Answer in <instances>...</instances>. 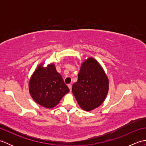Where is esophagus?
I'll return each instance as SVG.
<instances>
[{
	"mask_svg": "<svg viewBox=\"0 0 146 146\" xmlns=\"http://www.w3.org/2000/svg\"><path fill=\"white\" fill-rule=\"evenodd\" d=\"M68 88H70V92H71V88H72V85H71V84H68Z\"/></svg>",
	"mask_w": 146,
	"mask_h": 146,
	"instance_id": "obj_1",
	"label": "esophagus"
}]
</instances>
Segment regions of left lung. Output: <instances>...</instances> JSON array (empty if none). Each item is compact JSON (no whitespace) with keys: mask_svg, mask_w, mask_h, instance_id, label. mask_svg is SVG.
Listing matches in <instances>:
<instances>
[{"mask_svg":"<svg viewBox=\"0 0 146 146\" xmlns=\"http://www.w3.org/2000/svg\"><path fill=\"white\" fill-rule=\"evenodd\" d=\"M108 85V79L101 65L94 58H88L82 64L72 92L80 107L85 111H91L105 100Z\"/></svg>","mask_w":146,"mask_h":146,"instance_id":"left-lung-1","label":"left lung"}]
</instances>
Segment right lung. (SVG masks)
Segmentation results:
<instances>
[{
    "instance_id": "right-lung-1",
    "label": "right lung",
    "mask_w": 146,
    "mask_h": 146,
    "mask_svg": "<svg viewBox=\"0 0 146 146\" xmlns=\"http://www.w3.org/2000/svg\"><path fill=\"white\" fill-rule=\"evenodd\" d=\"M39 64L31 77L29 90L37 104L47 108L55 107L63 96L70 92L54 64L47 67Z\"/></svg>"
}]
</instances>
